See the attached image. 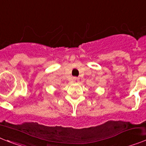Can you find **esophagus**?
<instances>
[{
    "mask_svg": "<svg viewBox=\"0 0 146 146\" xmlns=\"http://www.w3.org/2000/svg\"><path fill=\"white\" fill-rule=\"evenodd\" d=\"M73 82L77 83V82H79V78H77V77H73Z\"/></svg>",
    "mask_w": 146,
    "mask_h": 146,
    "instance_id": "34e87169",
    "label": "esophagus"
}]
</instances>
